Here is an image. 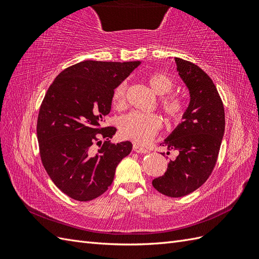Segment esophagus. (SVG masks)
<instances>
[{"label":"esophagus","mask_w":259,"mask_h":259,"mask_svg":"<svg viewBox=\"0 0 259 259\" xmlns=\"http://www.w3.org/2000/svg\"><path fill=\"white\" fill-rule=\"evenodd\" d=\"M133 150H134V151L137 152V153H146V152H148V150H147L146 148H144V147H142V146H139V145H137V144L133 145Z\"/></svg>","instance_id":"1"}]
</instances>
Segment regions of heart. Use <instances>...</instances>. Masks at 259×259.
Segmentation results:
<instances>
[{
    "mask_svg": "<svg viewBox=\"0 0 259 259\" xmlns=\"http://www.w3.org/2000/svg\"><path fill=\"white\" fill-rule=\"evenodd\" d=\"M148 83L151 90L160 96H165L174 89V81L165 72H154L148 76ZM126 82H122L112 93V104L116 108H122L126 104ZM160 106L168 120L177 121L185 112L184 100L176 96L169 95L160 100ZM161 119L152 113L131 112L121 117L119 123L120 134L122 137L137 144H146L156 135L161 128Z\"/></svg>",
    "mask_w": 259,
    "mask_h": 259,
    "instance_id": "1",
    "label": "heart"
}]
</instances>
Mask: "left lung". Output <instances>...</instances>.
<instances>
[{"label": "left lung", "instance_id": "1", "mask_svg": "<svg viewBox=\"0 0 259 259\" xmlns=\"http://www.w3.org/2000/svg\"><path fill=\"white\" fill-rule=\"evenodd\" d=\"M175 61L190 103L183 122L161 144L179 153L152 186L164 195L180 198L197 190L213 171L225 133V109L215 84L200 67L182 58Z\"/></svg>", "mask_w": 259, "mask_h": 259}]
</instances>
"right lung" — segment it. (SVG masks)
Here are the masks:
<instances>
[{
	"label": "right lung",
	"mask_w": 259,
	"mask_h": 259,
	"mask_svg": "<svg viewBox=\"0 0 259 259\" xmlns=\"http://www.w3.org/2000/svg\"><path fill=\"white\" fill-rule=\"evenodd\" d=\"M139 65L84 60L61 71L46 92L36 124L41 160L53 183L71 199L86 202L106 192L117 164L132 151L131 142L110 143L116 128L103 127V122L114 89Z\"/></svg>",
	"instance_id": "right-lung-1"
}]
</instances>
